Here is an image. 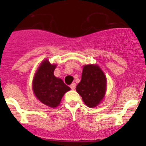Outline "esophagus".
Returning <instances> with one entry per match:
<instances>
[{
	"label": "esophagus",
	"mask_w": 146,
	"mask_h": 146,
	"mask_svg": "<svg viewBox=\"0 0 146 146\" xmlns=\"http://www.w3.org/2000/svg\"><path fill=\"white\" fill-rule=\"evenodd\" d=\"M70 88H71V90H75V88H76V83H75V82H73V83L70 85Z\"/></svg>",
	"instance_id": "obj_1"
}]
</instances>
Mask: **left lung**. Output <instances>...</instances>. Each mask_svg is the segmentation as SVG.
<instances>
[{"label":"left lung","instance_id":"8db88e82","mask_svg":"<svg viewBox=\"0 0 146 146\" xmlns=\"http://www.w3.org/2000/svg\"><path fill=\"white\" fill-rule=\"evenodd\" d=\"M107 80L100 68L95 65H86L83 67L80 82L76 91L89 107L99 104L105 94Z\"/></svg>","mask_w":146,"mask_h":146}]
</instances>
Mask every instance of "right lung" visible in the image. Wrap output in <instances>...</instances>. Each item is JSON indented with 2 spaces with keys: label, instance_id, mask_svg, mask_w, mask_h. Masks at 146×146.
Listing matches in <instances>:
<instances>
[{
  "label": "right lung",
  "instance_id": "right-lung-1",
  "mask_svg": "<svg viewBox=\"0 0 146 146\" xmlns=\"http://www.w3.org/2000/svg\"><path fill=\"white\" fill-rule=\"evenodd\" d=\"M56 65L45 60L38 68L34 78L33 91L39 100L50 107H56L64 94L70 88L61 79L55 77Z\"/></svg>",
  "mask_w": 146,
  "mask_h": 146
}]
</instances>
